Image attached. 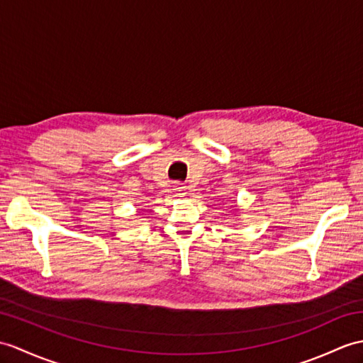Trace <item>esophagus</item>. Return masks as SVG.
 <instances>
[{
	"label": "esophagus",
	"instance_id": "1",
	"mask_svg": "<svg viewBox=\"0 0 363 363\" xmlns=\"http://www.w3.org/2000/svg\"><path fill=\"white\" fill-rule=\"evenodd\" d=\"M174 190H176V191H178V193H179V195H185V187H184V185H181V184H178V185H176V187H174Z\"/></svg>",
	"mask_w": 363,
	"mask_h": 363
}]
</instances>
